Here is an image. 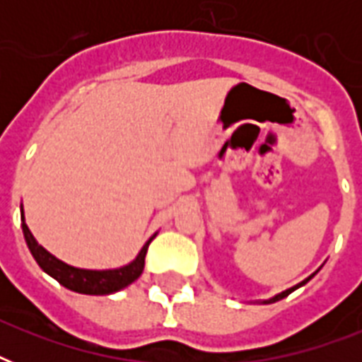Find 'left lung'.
Wrapping results in <instances>:
<instances>
[{
	"instance_id": "8db88e82",
	"label": "left lung",
	"mask_w": 362,
	"mask_h": 362,
	"mask_svg": "<svg viewBox=\"0 0 362 362\" xmlns=\"http://www.w3.org/2000/svg\"><path fill=\"white\" fill-rule=\"evenodd\" d=\"M312 276H314V274H312ZM312 276H310V278H312ZM310 278H306V280H304V281H300V284H298V286L291 287V289H287V291L280 293V295H276V297L269 298V300H264V304H270V303H276V300H281V298L287 297V295H289V293H293V291H295V289H298V287H300V286H304V284H306V281H310Z\"/></svg>"
}]
</instances>
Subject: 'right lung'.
<instances>
[{
  "label": "right lung",
  "mask_w": 362,
  "mask_h": 362,
  "mask_svg": "<svg viewBox=\"0 0 362 362\" xmlns=\"http://www.w3.org/2000/svg\"><path fill=\"white\" fill-rule=\"evenodd\" d=\"M22 231H24V238L28 242V247H30L31 255L35 257V261L39 263L47 274H50L52 278L62 284L64 287L71 289V291L84 293V295H109V293H116L127 287L129 284L139 278L142 274V269H144V257H146L148 246L152 238L142 246V250L139 252L136 259L133 263L125 264L122 269L115 270H84L76 269V267H71V264H65L64 261H59L48 253L41 244H37V240L33 238L31 231L28 229L24 221V212H22Z\"/></svg>",
  "instance_id": "add662e5"
}]
</instances>
